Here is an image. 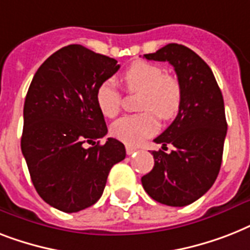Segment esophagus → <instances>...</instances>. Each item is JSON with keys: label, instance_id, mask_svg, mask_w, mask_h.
<instances>
[{"label": "esophagus", "instance_id": "obj_1", "mask_svg": "<svg viewBox=\"0 0 250 250\" xmlns=\"http://www.w3.org/2000/svg\"><path fill=\"white\" fill-rule=\"evenodd\" d=\"M136 151H137V149L133 147V146H125V153H127V155H132Z\"/></svg>", "mask_w": 250, "mask_h": 250}]
</instances>
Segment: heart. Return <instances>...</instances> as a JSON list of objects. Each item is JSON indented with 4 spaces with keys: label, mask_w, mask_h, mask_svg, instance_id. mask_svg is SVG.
Wrapping results in <instances>:
<instances>
[{
    "label": "heart",
    "mask_w": 250,
    "mask_h": 250,
    "mask_svg": "<svg viewBox=\"0 0 250 250\" xmlns=\"http://www.w3.org/2000/svg\"><path fill=\"white\" fill-rule=\"evenodd\" d=\"M121 81L128 92H141L139 109L144 113L117 121L111 125V133L128 145H139L157 132V114L164 121L178 114L182 105L181 84L176 77L164 74L162 66L147 62H132ZM95 99L99 110L106 118H114L121 111L122 93L113 81L100 83Z\"/></svg>",
    "instance_id": "b5f03b06"
}]
</instances>
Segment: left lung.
<instances>
[{
  "mask_svg": "<svg viewBox=\"0 0 250 250\" xmlns=\"http://www.w3.org/2000/svg\"><path fill=\"white\" fill-rule=\"evenodd\" d=\"M144 58L173 66L182 105L172 125L154 140L162 149L169 144L173 150L153 151L154 167L141 182L162 204L188 206L212 188L220 172L227 132L222 92L208 64L186 46L169 43Z\"/></svg>",
  "mask_w": 250,
  "mask_h": 250,
  "instance_id": "1",
  "label": "left lung"
}]
</instances>
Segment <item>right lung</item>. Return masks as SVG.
<instances>
[{
  "label": "right lung",
  "mask_w": 250,
  "mask_h": 250,
  "mask_svg": "<svg viewBox=\"0 0 250 250\" xmlns=\"http://www.w3.org/2000/svg\"><path fill=\"white\" fill-rule=\"evenodd\" d=\"M115 59L81 44L52 54L34 74L24 103L21 153L38 195L56 209L74 213L101 198L111 167L125 158L107 133L96 90L118 72ZM86 143H92L88 149Z\"/></svg>",
  "instance_id": "1"
}]
</instances>
